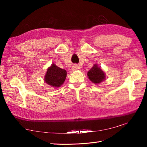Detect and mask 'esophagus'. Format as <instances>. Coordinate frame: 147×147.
Instances as JSON below:
<instances>
[{
  "label": "esophagus",
  "instance_id": "34e87169",
  "mask_svg": "<svg viewBox=\"0 0 147 147\" xmlns=\"http://www.w3.org/2000/svg\"><path fill=\"white\" fill-rule=\"evenodd\" d=\"M78 69H79V66H78V65H76V64H75V65H74L73 66H72L71 71H75V70H77Z\"/></svg>",
  "mask_w": 147,
  "mask_h": 147
}]
</instances>
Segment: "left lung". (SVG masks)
Wrapping results in <instances>:
<instances>
[{"mask_svg": "<svg viewBox=\"0 0 147 147\" xmlns=\"http://www.w3.org/2000/svg\"><path fill=\"white\" fill-rule=\"evenodd\" d=\"M87 76L92 83L99 84L106 80V74L97 63L94 64L93 67L88 71Z\"/></svg>", "mask_w": 147, "mask_h": 147, "instance_id": "8db88e82", "label": "left lung"}]
</instances>
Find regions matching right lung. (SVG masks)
I'll return each mask as SVG.
<instances>
[{"label": "right lung", "instance_id": "right-lung-1", "mask_svg": "<svg viewBox=\"0 0 147 147\" xmlns=\"http://www.w3.org/2000/svg\"><path fill=\"white\" fill-rule=\"evenodd\" d=\"M67 72L65 69L57 67L55 63H52L47 68L44 77V81L51 87L58 88L65 82Z\"/></svg>", "mask_w": 147, "mask_h": 147}]
</instances>
